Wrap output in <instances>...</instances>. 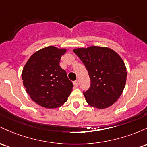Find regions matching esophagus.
<instances>
[{"label": "esophagus", "mask_w": 147, "mask_h": 147, "mask_svg": "<svg viewBox=\"0 0 147 147\" xmlns=\"http://www.w3.org/2000/svg\"><path fill=\"white\" fill-rule=\"evenodd\" d=\"M73 84L75 87H78L79 86V82L78 80H75V82H73Z\"/></svg>", "instance_id": "esophagus-1"}]
</instances>
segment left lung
Segmentation results:
<instances>
[{"label":"left lung","instance_id":"obj_1","mask_svg":"<svg viewBox=\"0 0 147 147\" xmlns=\"http://www.w3.org/2000/svg\"><path fill=\"white\" fill-rule=\"evenodd\" d=\"M74 53L86 66L91 86L84 93L91 107L105 109L115 103L123 93L127 69L123 59L115 51L105 47L76 48Z\"/></svg>","mask_w":147,"mask_h":147}]
</instances>
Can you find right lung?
<instances>
[{
  "label": "right lung",
  "mask_w": 147,
  "mask_h": 147,
  "mask_svg": "<svg viewBox=\"0 0 147 147\" xmlns=\"http://www.w3.org/2000/svg\"><path fill=\"white\" fill-rule=\"evenodd\" d=\"M65 48L49 46L35 51L22 72L23 84L33 102L45 108L63 105L73 88L66 72L59 65Z\"/></svg>",
  "instance_id": "right-lung-1"
}]
</instances>
